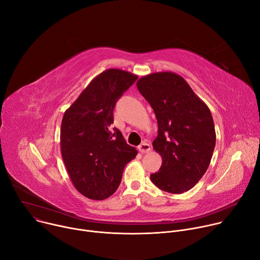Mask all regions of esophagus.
I'll use <instances>...</instances> for the list:
<instances>
[{"instance_id":"obj_1","label":"esophagus","mask_w":260,"mask_h":260,"mask_svg":"<svg viewBox=\"0 0 260 260\" xmlns=\"http://www.w3.org/2000/svg\"><path fill=\"white\" fill-rule=\"evenodd\" d=\"M138 150H139L140 153H149L151 151L150 143H148L147 141H143L141 145L138 147Z\"/></svg>"}]
</instances>
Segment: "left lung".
<instances>
[{
  "mask_svg": "<svg viewBox=\"0 0 260 260\" xmlns=\"http://www.w3.org/2000/svg\"><path fill=\"white\" fill-rule=\"evenodd\" d=\"M136 85L158 123L153 148L162 165L151 181L163 191L184 193L199 182L211 163L216 145L212 113L177 73H152L140 77Z\"/></svg>",
  "mask_w": 260,
  "mask_h": 260,
  "instance_id": "1",
  "label": "left lung"
}]
</instances>
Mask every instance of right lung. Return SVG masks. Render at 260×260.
Segmentation results:
<instances>
[{
  "mask_svg": "<svg viewBox=\"0 0 260 260\" xmlns=\"http://www.w3.org/2000/svg\"><path fill=\"white\" fill-rule=\"evenodd\" d=\"M138 78L120 69L97 75L65 111L61 153L75 189L93 200L117 191L125 165L137 155L113 124L118 99Z\"/></svg>",
  "mask_w": 260,
  "mask_h": 260,
  "instance_id": "1",
  "label": "right lung"
}]
</instances>
